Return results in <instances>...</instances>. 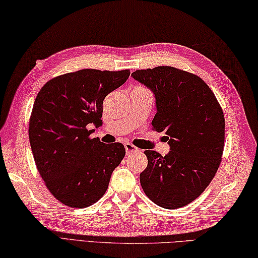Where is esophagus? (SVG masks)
<instances>
[{"mask_svg": "<svg viewBox=\"0 0 258 258\" xmlns=\"http://www.w3.org/2000/svg\"><path fill=\"white\" fill-rule=\"evenodd\" d=\"M124 148H125V152H127V155H130V154H134V152H137L139 149L137 148V147H135L134 145H131L129 143L124 144Z\"/></svg>", "mask_w": 258, "mask_h": 258, "instance_id": "obj_1", "label": "esophagus"}]
</instances>
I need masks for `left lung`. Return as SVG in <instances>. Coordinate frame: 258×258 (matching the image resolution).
Here are the masks:
<instances>
[{
  "instance_id": "left-lung-1",
  "label": "left lung",
  "mask_w": 258,
  "mask_h": 258,
  "mask_svg": "<svg viewBox=\"0 0 258 258\" xmlns=\"http://www.w3.org/2000/svg\"><path fill=\"white\" fill-rule=\"evenodd\" d=\"M131 76L155 93L152 129L165 133L170 146L165 157L145 151L148 165L140 173L141 187L160 207L186 206L202 195L222 161L223 109L212 89L194 73L160 66Z\"/></svg>"
}]
</instances>
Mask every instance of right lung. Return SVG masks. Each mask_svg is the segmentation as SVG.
Listing matches in <instances>:
<instances>
[{"label":"right lung","mask_w":258,"mask_h":258,"mask_svg":"<svg viewBox=\"0 0 258 258\" xmlns=\"http://www.w3.org/2000/svg\"><path fill=\"white\" fill-rule=\"evenodd\" d=\"M130 70L83 69L51 79L35 98L29 123L33 158L46 188L72 208L97 203L125 155L122 144L91 138L102 124V103Z\"/></svg>","instance_id":"add662e5"}]
</instances>
